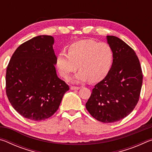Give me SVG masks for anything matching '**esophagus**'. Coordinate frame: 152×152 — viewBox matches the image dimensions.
<instances>
[{
  "label": "esophagus",
  "instance_id": "1",
  "mask_svg": "<svg viewBox=\"0 0 152 152\" xmlns=\"http://www.w3.org/2000/svg\"><path fill=\"white\" fill-rule=\"evenodd\" d=\"M80 88V87H78V86H70V89L71 90H79Z\"/></svg>",
  "mask_w": 152,
  "mask_h": 152
}]
</instances>
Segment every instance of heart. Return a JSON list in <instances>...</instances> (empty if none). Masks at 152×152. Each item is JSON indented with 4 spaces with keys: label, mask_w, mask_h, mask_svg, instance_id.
<instances>
[{
    "label": "heart",
    "mask_w": 152,
    "mask_h": 152,
    "mask_svg": "<svg viewBox=\"0 0 152 152\" xmlns=\"http://www.w3.org/2000/svg\"><path fill=\"white\" fill-rule=\"evenodd\" d=\"M114 53L111 46L92 39L74 42L68 47V53L61 51L56 57V66L64 78L80 70L72 79L74 82L90 80L98 82L103 80L111 68Z\"/></svg>",
    "instance_id": "b5f03b06"
}]
</instances>
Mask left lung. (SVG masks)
<instances>
[{
	"instance_id": "8db88e82",
	"label": "left lung",
	"mask_w": 152,
	"mask_h": 152,
	"mask_svg": "<svg viewBox=\"0 0 152 152\" xmlns=\"http://www.w3.org/2000/svg\"><path fill=\"white\" fill-rule=\"evenodd\" d=\"M114 53L109 74L94 86L86 108L95 119L114 123L134 109L140 99L143 74L140 60L133 49L115 36L107 35Z\"/></svg>"
}]
</instances>
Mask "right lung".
<instances>
[{
  "instance_id": "add662e5",
  "label": "right lung",
  "mask_w": 152,
  "mask_h": 152,
  "mask_svg": "<svg viewBox=\"0 0 152 152\" xmlns=\"http://www.w3.org/2000/svg\"><path fill=\"white\" fill-rule=\"evenodd\" d=\"M53 43L52 36L33 37L18 47L7 66V96L15 110L28 119L52 116L69 90L56 74Z\"/></svg>"
}]
</instances>
